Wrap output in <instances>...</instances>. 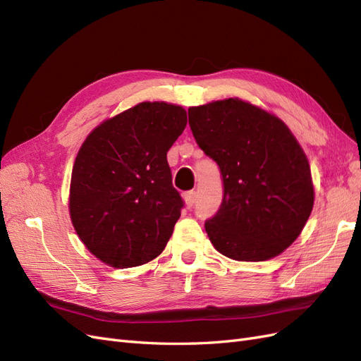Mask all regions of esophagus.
<instances>
[{"instance_id": "obj_1", "label": "esophagus", "mask_w": 361, "mask_h": 361, "mask_svg": "<svg viewBox=\"0 0 361 361\" xmlns=\"http://www.w3.org/2000/svg\"><path fill=\"white\" fill-rule=\"evenodd\" d=\"M183 200H185V203H187L188 207H192L194 203H195V200H197V192H195V191L185 192V194H183Z\"/></svg>"}]
</instances>
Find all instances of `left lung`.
<instances>
[{"label":"left lung","instance_id":"obj_1","mask_svg":"<svg viewBox=\"0 0 361 361\" xmlns=\"http://www.w3.org/2000/svg\"><path fill=\"white\" fill-rule=\"evenodd\" d=\"M195 143L221 171L223 202L204 221L221 255L245 262L279 256L313 207L309 161L289 128L241 99L188 110Z\"/></svg>","mask_w":361,"mask_h":361}]
</instances>
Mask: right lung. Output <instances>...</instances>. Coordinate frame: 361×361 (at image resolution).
Instances as JSON below:
<instances>
[{
  "label": "right lung",
  "instance_id": "right-lung-1",
  "mask_svg": "<svg viewBox=\"0 0 361 361\" xmlns=\"http://www.w3.org/2000/svg\"><path fill=\"white\" fill-rule=\"evenodd\" d=\"M187 111L141 102L85 138L71 182V218L92 253L114 268L143 265L162 253L183 200L173 187L167 152Z\"/></svg>",
  "mask_w": 361,
  "mask_h": 361
}]
</instances>
